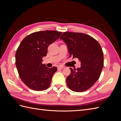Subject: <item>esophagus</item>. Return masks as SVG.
<instances>
[{
	"mask_svg": "<svg viewBox=\"0 0 121 121\" xmlns=\"http://www.w3.org/2000/svg\"><path fill=\"white\" fill-rule=\"evenodd\" d=\"M64 68H65V67L63 66H60L58 67V69H63Z\"/></svg>",
	"mask_w": 121,
	"mask_h": 121,
	"instance_id": "34e87169",
	"label": "esophagus"
}]
</instances>
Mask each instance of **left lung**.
<instances>
[{
    "label": "left lung",
    "mask_w": 121,
    "mask_h": 121,
    "mask_svg": "<svg viewBox=\"0 0 121 121\" xmlns=\"http://www.w3.org/2000/svg\"><path fill=\"white\" fill-rule=\"evenodd\" d=\"M68 46L69 56L77 58L81 67L73 69L67 78L71 90L83 92L92 87L99 79L104 67V53L96 40L81 33L65 32L60 37Z\"/></svg>",
    "instance_id": "8db88e82"
}]
</instances>
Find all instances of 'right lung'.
I'll return each mask as SVG.
<instances>
[{"label":"right lung","mask_w":121,"mask_h":121,"mask_svg":"<svg viewBox=\"0 0 121 121\" xmlns=\"http://www.w3.org/2000/svg\"><path fill=\"white\" fill-rule=\"evenodd\" d=\"M62 32L56 31L36 32L26 36L16 53V65L20 77L26 85L35 91L49 87L56 67L47 68L42 64L50 44L60 38Z\"/></svg>","instance_id":"obj_1"}]
</instances>
